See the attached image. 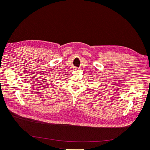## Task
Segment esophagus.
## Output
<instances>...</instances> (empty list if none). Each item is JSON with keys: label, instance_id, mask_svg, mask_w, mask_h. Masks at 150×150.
Returning <instances> with one entry per match:
<instances>
[{"label": "esophagus", "instance_id": "obj_1", "mask_svg": "<svg viewBox=\"0 0 150 150\" xmlns=\"http://www.w3.org/2000/svg\"><path fill=\"white\" fill-rule=\"evenodd\" d=\"M75 69L76 70V69H78V68H77V67H75Z\"/></svg>", "mask_w": 150, "mask_h": 150}]
</instances>
